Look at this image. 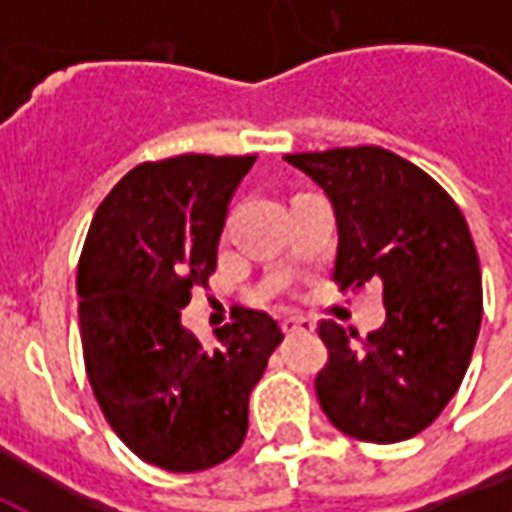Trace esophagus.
<instances>
[{"instance_id": "obj_1", "label": "esophagus", "mask_w": 512, "mask_h": 512, "mask_svg": "<svg viewBox=\"0 0 512 512\" xmlns=\"http://www.w3.org/2000/svg\"><path fill=\"white\" fill-rule=\"evenodd\" d=\"M285 334H312L315 332V321L312 318H288L282 323Z\"/></svg>"}]
</instances>
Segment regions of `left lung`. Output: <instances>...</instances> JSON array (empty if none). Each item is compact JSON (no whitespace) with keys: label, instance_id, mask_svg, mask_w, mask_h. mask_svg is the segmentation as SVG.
I'll use <instances>...</instances> for the list:
<instances>
[{"label":"left lung","instance_id":"left-lung-1","mask_svg":"<svg viewBox=\"0 0 512 512\" xmlns=\"http://www.w3.org/2000/svg\"><path fill=\"white\" fill-rule=\"evenodd\" d=\"M337 219L334 282L384 285L386 321L356 343L334 321L318 334L329 362L315 392L337 430L395 444L417 436L458 392L483 321L480 260L469 224L428 172L384 147L293 153Z\"/></svg>","mask_w":512,"mask_h":512}]
</instances>
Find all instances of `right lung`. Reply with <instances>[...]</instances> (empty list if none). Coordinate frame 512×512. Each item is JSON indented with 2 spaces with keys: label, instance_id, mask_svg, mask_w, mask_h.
<instances>
[{
  "label": "right lung",
  "instance_id": "obj_1",
  "mask_svg": "<svg viewBox=\"0 0 512 512\" xmlns=\"http://www.w3.org/2000/svg\"><path fill=\"white\" fill-rule=\"evenodd\" d=\"M255 156L147 161L106 194L76 274L84 367L126 447L167 472H202L244 444L249 392L282 343L266 312L235 307L202 348L180 310L208 285L227 205Z\"/></svg>",
  "mask_w": 512,
  "mask_h": 512
}]
</instances>
